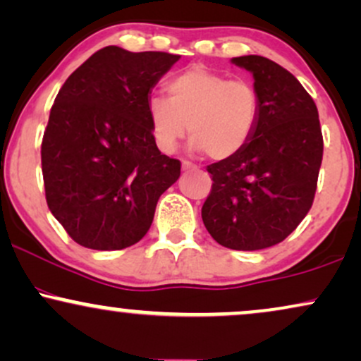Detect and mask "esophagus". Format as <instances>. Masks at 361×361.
Wrapping results in <instances>:
<instances>
[{
    "label": "esophagus",
    "mask_w": 361,
    "mask_h": 361,
    "mask_svg": "<svg viewBox=\"0 0 361 361\" xmlns=\"http://www.w3.org/2000/svg\"><path fill=\"white\" fill-rule=\"evenodd\" d=\"M181 170H183V171H188V170H198V166H196L195 163L186 161V159H183V161H181Z\"/></svg>",
    "instance_id": "obj_1"
}]
</instances>
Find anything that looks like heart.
<instances>
[{
  "instance_id": "obj_1",
  "label": "heart",
  "mask_w": 361,
  "mask_h": 361,
  "mask_svg": "<svg viewBox=\"0 0 361 361\" xmlns=\"http://www.w3.org/2000/svg\"><path fill=\"white\" fill-rule=\"evenodd\" d=\"M166 93L168 98L154 94L148 99L153 136L165 153L175 152L188 130L195 149L226 159L238 154L258 128L262 102L246 80L191 66L168 81Z\"/></svg>"
}]
</instances>
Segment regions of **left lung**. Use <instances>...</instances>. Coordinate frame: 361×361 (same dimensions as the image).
I'll return each instance as SVG.
<instances>
[{"label":"left lung","instance_id":"8db88e82","mask_svg":"<svg viewBox=\"0 0 361 361\" xmlns=\"http://www.w3.org/2000/svg\"><path fill=\"white\" fill-rule=\"evenodd\" d=\"M231 61L253 73L262 111L252 141L208 165L212 191L202 218L221 246L270 248L307 216L317 191L323 135L313 98L288 70L248 54Z\"/></svg>","mask_w":361,"mask_h":361}]
</instances>
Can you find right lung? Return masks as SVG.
<instances>
[{
	"mask_svg": "<svg viewBox=\"0 0 361 361\" xmlns=\"http://www.w3.org/2000/svg\"><path fill=\"white\" fill-rule=\"evenodd\" d=\"M180 59L165 51L106 47L68 76L41 141L44 195L76 243L123 250L138 243L157 203L180 178L152 131V88Z\"/></svg>",
	"mask_w": 361,
	"mask_h": 361,
	"instance_id": "add662e5",
	"label": "right lung"
}]
</instances>
